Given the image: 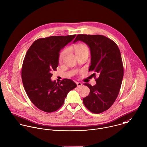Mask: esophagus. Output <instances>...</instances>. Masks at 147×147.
<instances>
[{"instance_id":"34e87169","label":"esophagus","mask_w":147,"mask_h":147,"mask_svg":"<svg viewBox=\"0 0 147 147\" xmlns=\"http://www.w3.org/2000/svg\"><path fill=\"white\" fill-rule=\"evenodd\" d=\"M76 84H77V85L78 87H80V86H81L82 85V83H81V82H76Z\"/></svg>"}]
</instances>
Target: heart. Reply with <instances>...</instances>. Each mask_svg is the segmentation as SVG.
Wrapping results in <instances>:
<instances>
[{"instance_id": "b5f03b06", "label": "heart", "mask_w": 147, "mask_h": 147, "mask_svg": "<svg viewBox=\"0 0 147 147\" xmlns=\"http://www.w3.org/2000/svg\"><path fill=\"white\" fill-rule=\"evenodd\" d=\"M74 50L76 55H78L83 53H85V52L89 53L88 47L86 45L83 43H78V44L75 45L74 46ZM66 52H67V50L66 49H64L59 53V56H58L59 62H61L62 61V59H63V58L65 57L66 54Z\"/></svg>"}]
</instances>
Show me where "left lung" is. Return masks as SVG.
I'll use <instances>...</instances> for the list:
<instances>
[{
  "mask_svg": "<svg viewBox=\"0 0 147 147\" xmlns=\"http://www.w3.org/2000/svg\"><path fill=\"white\" fill-rule=\"evenodd\" d=\"M78 40L90 49L89 70L94 72L92 75L97 82L94 86L84 84L89 88L90 93L83 98V102L89 111L98 114L108 110L119 95L124 76L120 51L113 40L101 35L78 34L73 42Z\"/></svg>",
  "mask_w": 147,
  "mask_h": 147,
  "instance_id": "1",
  "label": "left lung"
}]
</instances>
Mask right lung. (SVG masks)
Segmentation results:
<instances>
[{"instance_id": "1", "label": "right lung", "mask_w": 147, "mask_h": 147, "mask_svg": "<svg viewBox=\"0 0 147 147\" xmlns=\"http://www.w3.org/2000/svg\"><path fill=\"white\" fill-rule=\"evenodd\" d=\"M76 36L38 39L26 53L22 67L23 85L32 103L43 112L51 113L59 109L69 92L77 86L70 79H63L58 84L50 78L52 71L57 70L60 50Z\"/></svg>"}]
</instances>
